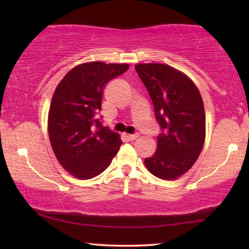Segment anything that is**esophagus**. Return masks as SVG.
<instances>
[{
    "label": "esophagus",
    "mask_w": 249,
    "mask_h": 249,
    "mask_svg": "<svg viewBox=\"0 0 249 249\" xmlns=\"http://www.w3.org/2000/svg\"><path fill=\"white\" fill-rule=\"evenodd\" d=\"M127 137L129 141H136V139L138 138V135H128Z\"/></svg>",
    "instance_id": "obj_1"
}]
</instances>
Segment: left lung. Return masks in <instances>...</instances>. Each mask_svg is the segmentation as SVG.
Here are the masks:
<instances>
[{
    "mask_svg": "<svg viewBox=\"0 0 249 249\" xmlns=\"http://www.w3.org/2000/svg\"><path fill=\"white\" fill-rule=\"evenodd\" d=\"M154 105L161 132L158 149L145 159L160 179H177L194 165L205 141V110L195 84L186 74L162 63L136 64Z\"/></svg>",
    "mask_w": 249,
    "mask_h": 249,
    "instance_id": "8db88e82",
    "label": "left lung"
}]
</instances>
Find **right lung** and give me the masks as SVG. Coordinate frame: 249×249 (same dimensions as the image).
<instances>
[{"mask_svg": "<svg viewBox=\"0 0 249 249\" xmlns=\"http://www.w3.org/2000/svg\"><path fill=\"white\" fill-rule=\"evenodd\" d=\"M128 64H80L57 85L49 112V137L60 164L79 179L101 175L122 144L118 134L103 127L102 91L121 76Z\"/></svg>", "mask_w": 249, "mask_h": 249, "instance_id": "add662e5", "label": "right lung"}]
</instances>
